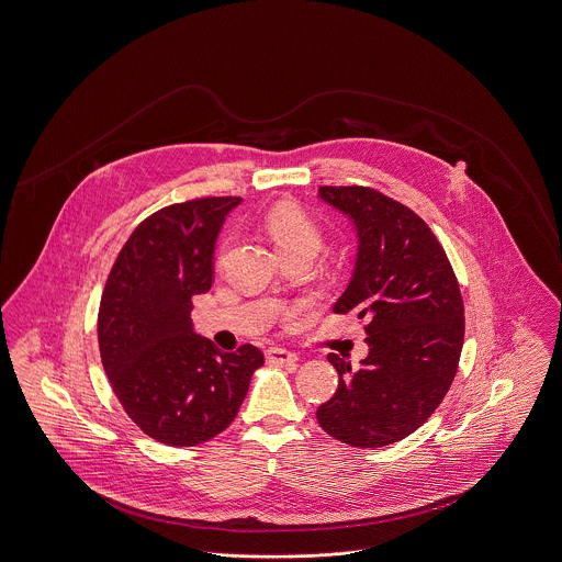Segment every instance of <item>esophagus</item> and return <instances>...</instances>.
<instances>
[{
  "label": "esophagus",
  "instance_id": "1",
  "mask_svg": "<svg viewBox=\"0 0 562 562\" xmlns=\"http://www.w3.org/2000/svg\"><path fill=\"white\" fill-rule=\"evenodd\" d=\"M265 356L271 364H295L297 362V356L293 351H286V349H280V347L267 349Z\"/></svg>",
  "mask_w": 562,
  "mask_h": 562
}]
</instances>
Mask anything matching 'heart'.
<instances>
[{
    "label": "heart",
    "mask_w": 562,
    "mask_h": 562,
    "mask_svg": "<svg viewBox=\"0 0 562 562\" xmlns=\"http://www.w3.org/2000/svg\"><path fill=\"white\" fill-rule=\"evenodd\" d=\"M262 228L282 256L311 254L323 246V228L306 211L297 206H276L265 215Z\"/></svg>",
    "instance_id": "1"
}]
</instances>
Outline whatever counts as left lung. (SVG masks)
<instances>
[{
	"mask_svg": "<svg viewBox=\"0 0 562 562\" xmlns=\"http://www.w3.org/2000/svg\"><path fill=\"white\" fill-rule=\"evenodd\" d=\"M318 195L358 228L356 271L334 312L367 321L369 356L360 369L327 356L338 387L316 420L345 443L381 448L423 427L443 401L463 347V297L434 231L409 206L362 186H321Z\"/></svg>",
	"mask_w": 562,
	"mask_h": 562,
	"instance_id": "obj_1",
	"label": "left lung"
}]
</instances>
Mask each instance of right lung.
Wrapping results in <instances>:
<instances>
[{
	"label": "right lung",
	"instance_id": "right-lung-1",
	"mask_svg": "<svg viewBox=\"0 0 562 562\" xmlns=\"http://www.w3.org/2000/svg\"><path fill=\"white\" fill-rule=\"evenodd\" d=\"M237 195L155 211L126 239L99 306V351L126 416L168 446H195L237 416L262 353H222L193 334V295L213 284V250Z\"/></svg>",
	"mask_w": 562,
	"mask_h": 562
}]
</instances>
